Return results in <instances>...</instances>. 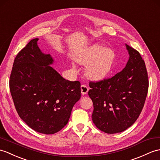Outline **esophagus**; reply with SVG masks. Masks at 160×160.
<instances>
[{"mask_svg": "<svg viewBox=\"0 0 160 160\" xmlns=\"http://www.w3.org/2000/svg\"><path fill=\"white\" fill-rule=\"evenodd\" d=\"M81 92L82 95H86L88 91V88L86 86V85H82L81 86Z\"/></svg>", "mask_w": 160, "mask_h": 160, "instance_id": "obj_1", "label": "esophagus"}]
</instances>
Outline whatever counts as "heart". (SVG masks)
Here are the masks:
<instances>
[{"instance_id":"b5f03b06","label":"heart","mask_w":160,"mask_h":160,"mask_svg":"<svg viewBox=\"0 0 160 160\" xmlns=\"http://www.w3.org/2000/svg\"><path fill=\"white\" fill-rule=\"evenodd\" d=\"M115 52L110 48L95 45L88 47L76 56V61L87 65V74L94 80L102 79L112 71L115 61Z\"/></svg>"}]
</instances>
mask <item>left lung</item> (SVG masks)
<instances>
[{
	"mask_svg": "<svg viewBox=\"0 0 160 160\" xmlns=\"http://www.w3.org/2000/svg\"><path fill=\"white\" fill-rule=\"evenodd\" d=\"M129 54L125 68L111 78L91 82L88 94L93 103L92 122L107 133L125 131L138 118L145 102L148 78L138 51L126 45Z\"/></svg>",
	"mask_w": 160,
	"mask_h": 160,
	"instance_id": "8db88e82",
	"label": "left lung"
}]
</instances>
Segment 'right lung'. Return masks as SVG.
<instances>
[{
	"instance_id": "1",
	"label": "right lung",
	"mask_w": 160,
	"mask_h": 160,
	"mask_svg": "<svg viewBox=\"0 0 160 160\" xmlns=\"http://www.w3.org/2000/svg\"><path fill=\"white\" fill-rule=\"evenodd\" d=\"M30 41L15 58L9 88L20 117L35 131L53 134L68 124L81 97L79 81L67 80L50 66L53 59Z\"/></svg>"
}]
</instances>
